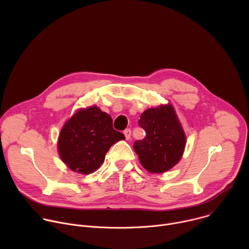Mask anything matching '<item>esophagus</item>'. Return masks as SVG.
Here are the masks:
<instances>
[{
	"label": "esophagus",
	"mask_w": 249,
	"mask_h": 249,
	"mask_svg": "<svg viewBox=\"0 0 249 249\" xmlns=\"http://www.w3.org/2000/svg\"><path fill=\"white\" fill-rule=\"evenodd\" d=\"M131 130L130 129H126V130H124V135H125V138H126V140H129L130 138H131Z\"/></svg>",
	"instance_id": "obj_1"
}]
</instances>
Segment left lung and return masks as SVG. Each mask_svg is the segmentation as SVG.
Wrapping results in <instances>:
<instances>
[{
	"mask_svg": "<svg viewBox=\"0 0 249 249\" xmlns=\"http://www.w3.org/2000/svg\"><path fill=\"white\" fill-rule=\"evenodd\" d=\"M139 126L146 132L134 143L140 162L152 173L167 171L179 161L186 139L171 105H161L142 113Z\"/></svg>",
	"mask_w": 249,
	"mask_h": 249,
	"instance_id": "1",
	"label": "left lung"
}]
</instances>
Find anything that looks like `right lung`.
Masks as SVG:
<instances>
[{"label": "right lung", "mask_w": 249, "mask_h": 249, "mask_svg": "<svg viewBox=\"0 0 249 249\" xmlns=\"http://www.w3.org/2000/svg\"><path fill=\"white\" fill-rule=\"evenodd\" d=\"M124 139L113 129L109 114L90 106L64 125L58 140L59 155L72 170L89 174L100 166L110 147Z\"/></svg>", "instance_id": "right-lung-1"}]
</instances>
